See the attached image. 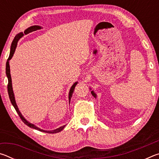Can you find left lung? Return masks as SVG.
I'll list each match as a JSON object with an SVG mask.
<instances>
[{"label": "left lung", "mask_w": 159, "mask_h": 159, "mask_svg": "<svg viewBox=\"0 0 159 159\" xmlns=\"http://www.w3.org/2000/svg\"><path fill=\"white\" fill-rule=\"evenodd\" d=\"M90 90H91V88H90ZM91 94H92V95L94 97V98H97V95H96V93H95V92H94L93 90L91 91Z\"/></svg>", "instance_id": "left-lung-1"}]
</instances>
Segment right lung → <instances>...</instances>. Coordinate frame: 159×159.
I'll use <instances>...</instances> for the list:
<instances>
[{
	"mask_svg": "<svg viewBox=\"0 0 159 159\" xmlns=\"http://www.w3.org/2000/svg\"><path fill=\"white\" fill-rule=\"evenodd\" d=\"M31 27H35V28H41V26H31ZM24 36V34L22 32H20V33H19L17 36L15 37L14 40H13V41L11 44V47H10V55H9V57L7 59V61L6 62V69H5V72H6V76L7 79H8V85H7V91H8V95H9V98L10 99V102H11L12 104L13 105V107H15V109L16 110V111L17 112V114L20 116V117L21 118V119L22 121L25 123L26 125H28L29 127H30L31 128H34V129H36L37 130H39V131H41V132H43V133H59V132H60L63 130L65 127L66 125L61 126V127L58 128L57 129H55V130H43V129H41L39 127H37V126L35 125L33 123H31L30 122H29L26 119V118L23 116L22 114H21V112L20 111V110H19L18 107L17 105V103H16V101H15V95H14V93H13V90H12V79H11V75H10V60H11L12 57H13V55H14V53L15 52V50H16V48H17V43L19 41V40H20L21 37ZM78 82H75L72 86L70 88V90H69V102L70 104V101H71V97L72 95H73V93L74 91V88L76 87V85H77Z\"/></svg>",
	"mask_w": 159,
	"mask_h": 159,
	"instance_id": "obj_1",
	"label": "right lung"
}]
</instances>
